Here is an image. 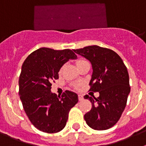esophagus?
<instances>
[{"label":"esophagus","mask_w":146,"mask_h":146,"mask_svg":"<svg viewBox=\"0 0 146 146\" xmlns=\"http://www.w3.org/2000/svg\"><path fill=\"white\" fill-rule=\"evenodd\" d=\"M78 99H79V101H82V100L84 99V98H83V96H82V95L79 94V95H78Z\"/></svg>","instance_id":"obj_1"}]
</instances>
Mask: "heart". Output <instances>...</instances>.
I'll list each match as a JSON object with an SVG mask.
<instances>
[{
	"label": "heart",
	"mask_w": 146,
	"mask_h": 146,
	"mask_svg": "<svg viewBox=\"0 0 146 146\" xmlns=\"http://www.w3.org/2000/svg\"><path fill=\"white\" fill-rule=\"evenodd\" d=\"M84 61H86V60H84V59H79V60H77V65H80V64H82V63H83Z\"/></svg>",
	"instance_id": "b5f03b06"
}]
</instances>
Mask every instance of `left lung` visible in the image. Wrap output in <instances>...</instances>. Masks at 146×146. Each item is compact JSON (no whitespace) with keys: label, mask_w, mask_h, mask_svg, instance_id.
<instances>
[{"label":"left lung","mask_w":146,"mask_h":146,"mask_svg":"<svg viewBox=\"0 0 146 146\" xmlns=\"http://www.w3.org/2000/svg\"><path fill=\"white\" fill-rule=\"evenodd\" d=\"M91 62L93 74L90 91L99 92L96 98L84 96L92 108L84 115L86 123L95 130L111 128L118 121L130 92L129 77L126 66L113 50L97 45L74 50Z\"/></svg>","instance_id":"obj_1"}]
</instances>
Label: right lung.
Segmentation results:
<instances>
[{
	"label": "right lung",
	"mask_w": 146,
	"mask_h": 146,
	"mask_svg": "<svg viewBox=\"0 0 146 146\" xmlns=\"http://www.w3.org/2000/svg\"><path fill=\"white\" fill-rule=\"evenodd\" d=\"M77 55L69 49L55 50L42 47L28 55L22 66L19 95L32 124L40 131L56 133L65 127L71 108L78 102L74 92L66 91L61 96L51 92V82L58 72Z\"/></svg>",
	"instance_id": "right-lung-1"
}]
</instances>
